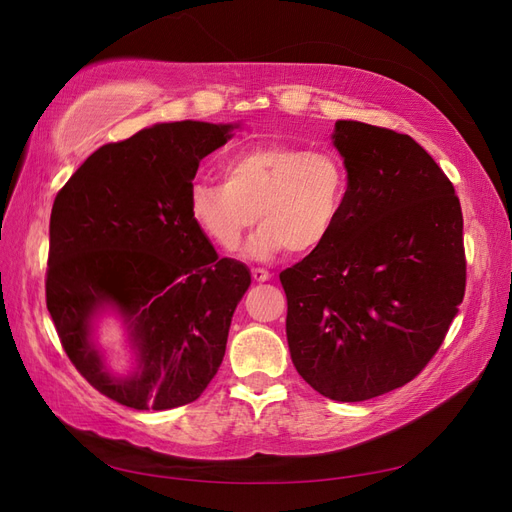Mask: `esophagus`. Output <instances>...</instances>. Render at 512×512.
Masks as SVG:
<instances>
[{"label": "esophagus", "instance_id": "obj_1", "mask_svg": "<svg viewBox=\"0 0 512 512\" xmlns=\"http://www.w3.org/2000/svg\"><path fill=\"white\" fill-rule=\"evenodd\" d=\"M252 277H254V282H269L271 280V273L267 269L256 267V269H252Z\"/></svg>", "mask_w": 512, "mask_h": 512}]
</instances>
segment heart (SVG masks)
Wrapping results in <instances>:
<instances>
[{"mask_svg": "<svg viewBox=\"0 0 512 512\" xmlns=\"http://www.w3.org/2000/svg\"><path fill=\"white\" fill-rule=\"evenodd\" d=\"M346 194L348 170L335 151L269 143L230 158L224 183L196 181L188 209L196 228L226 252L258 218L245 252L269 260L286 247L318 250L342 218Z\"/></svg>", "mask_w": 512, "mask_h": 512, "instance_id": "obj_1", "label": "heart"}]
</instances>
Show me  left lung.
Segmentation results:
<instances>
[{"label": "left lung", "instance_id": "8db88e82", "mask_svg": "<svg viewBox=\"0 0 512 512\" xmlns=\"http://www.w3.org/2000/svg\"><path fill=\"white\" fill-rule=\"evenodd\" d=\"M348 170L331 237L280 273L292 363L320 395L365 401L416 378L466 292L453 183L408 134L337 121Z\"/></svg>", "mask_w": 512, "mask_h": 512}]
</instances>
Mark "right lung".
Segmentation results:
<instances>
[{
    "label": "right lung",
    "instance_id": "right-lung-1",
    "mask_svg": "<svg viewBox=\"0 0 512 512\" xmlns=\"http://www.w3.org/2000/svg\"><path fill=\"white\" fill-rule=\"evenodd\" d=\"M237 126L175 121L102 145L55 196L46 307L59 342L96 391L134 410L192 404L226 352L235 307L250 286L190 218L200 160ZM127 318L139 369L113 379L88 342L97 309Z\"/></svg>",
    "mask_w": 512,
    "mask_h": 512
}]
</instances>
